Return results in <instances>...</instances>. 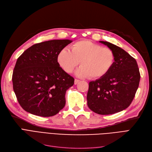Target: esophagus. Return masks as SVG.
I'll return each instance as SVG.
<instances>
[{
	"mask_svg": "<svg viewBox=\"0 0 152 152\" xmlns=\"http://www.w3.org/2000/svg\"><path fill=\"white\" fill-rule=\"evenodd\" d=\"M79 82H80V80H79V79H75V80H74V84H77L78 83H79Z\"/></svg>",
	"mask_w": 152,
	"mask_h": 152,
	"instance_id": "obj_1",
	"label": "esophagus"
}]
</instances>
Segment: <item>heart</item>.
Masks as SVG:
<instances>
[{
  "label": "heart",
  "instance_id": "heart-1",
  "mask_svg": "<svg viewBox=\"0 0 152 152\" xmlns=\"http://www.w3.org/2000/svg\"><path fill=\"white\" fill-rule=\"evenodd\" d=\"M115 60L113 50L89 40H79L73 44L70 50L63 48L57 55L59 66L70 73L79 64L77 76L99 79L111 70Z\"/></svg>",
  "mask_w": 152,
  "mask_h": 152
}]
</instances>
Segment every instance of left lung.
<instances>
[{"instance_id":"left-lung-1","label":"left lung","mask_w":152,"mask_h":152,"mask_svg":"<svg viewBox=\"0 0 152 152\" xmlns=\"http://www.w3.org/2000/svg\"><path fill=\"white\" fill-rule=\"evenodd\" d=\"M100 42L113 50L115 60L104 77L89 82L87 106L98 114H113L131 104L138 88L140 73L136 59L129 54L110 42Z\"/></svg>"}]
</instances>
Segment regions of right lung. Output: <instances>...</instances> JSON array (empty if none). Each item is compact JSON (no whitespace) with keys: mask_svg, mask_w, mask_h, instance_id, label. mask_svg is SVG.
Segmentation results:
<instances>
[{"mask_svg":"<svg viewBox=\"0 0 152 152\" xmlns=\"http://www.w3.org/2000/svg\"><path fill=\"white\" fill-rule=\"evenodd\" d=\"M71 42L52 40L35 44L18 58L12 77L13 90L27 112L51 117L65 107L66 92L74 84V79L59 66L57 55Z\"/></svg>","mask_w":152,"mask_h":152,"instance_id":"obj_1","label":"right lung"}]
</instances>
